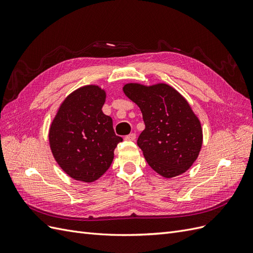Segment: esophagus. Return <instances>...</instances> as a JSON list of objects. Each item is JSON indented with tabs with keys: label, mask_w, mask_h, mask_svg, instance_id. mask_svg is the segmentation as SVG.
<instances>
[{
	"label": "esophagus",
	"mask_w": 253,
	"mask_h": 253,
	"mask_svg": "<svg viewBox=\"0 0 253 253\" xmlns=\"http://www.w3.org/2000/svg\"><path fill=\"white\" fill-rule=\"evenodd\" d=\"M125 139H126V141H134V140L136 139V134H134V133L129 134V135H127V136L125 137Z\"/></svg>",
	"instance_id": "1"
}]
</instances>
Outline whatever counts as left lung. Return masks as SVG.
Here are the masks:
<instances>
[{"mask_svg":"<svg viewBox=\"0 0 253 253\" xmlns=\"http://www.w3.org/2000/svg\"><path fill=\"white\" fill-rule=\"evenodd\" d=\"M122 89L142 113L145 128L137 144L149 166L165 178L189 170L201 152L203 128L186 98L166 83H126Z\"/></svg>","mask_w":253,"mask_h":253,"instance_id":"left-lung-1","label":"left lung"}]
</instances>
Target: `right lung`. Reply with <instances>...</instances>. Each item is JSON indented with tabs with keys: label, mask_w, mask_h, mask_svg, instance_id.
<instances>
[{
	"label": "right lung",
	"mask_w": 253,
	"mask_h": 253,
	"mask_svg": "<svg viewBox=\"0 0 253 253\" xmlns=\"http://www.w3.org/2000/svg\"><path fill=\"white\" fill-rule=\"evenodd\" d=\"M105 98V90L98 85L79 87L61 103L50 125L53 158L76 180L93 182L100 178L122 141L114 132L112 118L102 112Z\"/></svg>",
	"instance_id": "add662e5"
}]
</instances>
